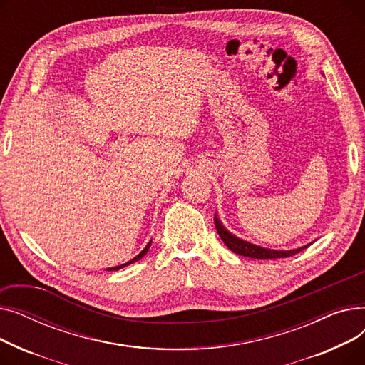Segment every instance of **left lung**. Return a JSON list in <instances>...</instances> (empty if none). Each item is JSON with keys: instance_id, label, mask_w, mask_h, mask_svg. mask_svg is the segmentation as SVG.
<instances>
[{"instance_id": "1", "label": "left lung", "mask_w": 365, "mask_h": 365, "mask_svg": "<svg viewBox=\"0 0 365 365\" xmlns=\"http://www.w3.org/2000/svg\"><path fill=\"white\" fill-rule=\"evenodd\" d=\"M215 225L217 229V234L222 238V241L225 242V245L229 248V250L234 252L235 255L244 256V257H252V259H279V257H290L293 255L300 253L304 248H308L311 244H306L303 247L299 248H293V250H272V248H266V247H260L256 245L253 242L244 241L241 238H238L237 235H234L232 232H229L227 229L223 226V223L220 222L217 213L215 215Z\"/></svg>"}]
</instances>
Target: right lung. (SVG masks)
Segmentation results:
<instances>
[{
  "label": "right lung",
  "mask_w": 365,
  "mask_h": 365,
  "mask_svg": "<svg viewBox=\"0 0 365 365\" xmlns=\"http://www.w3.org/2000/svg\"><path fill=\"white\" fill-rule=\"evenodd\" d=\"M150 242L152 241H149L148 244H146V247L143 248V250L136 256V257H133L131 260H128L127 263H124V264H120V266H113V267H109V269L108 271H118V269H121V267H124V266H128V264H131V263H134V262H138V260H140L146 253H148V250H149V247H150Z\"/></svg>",
  "instance_id": "obj_1"
}]
</instances>
